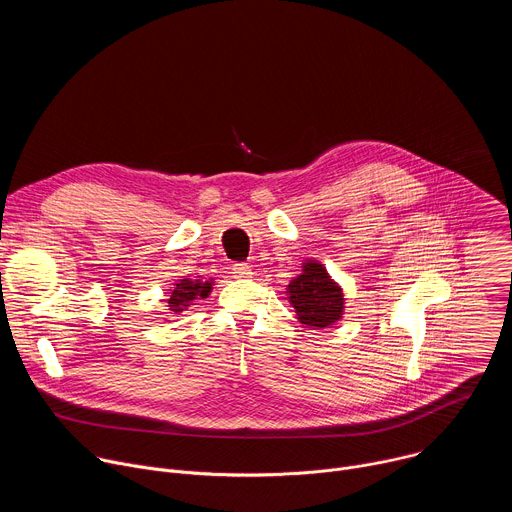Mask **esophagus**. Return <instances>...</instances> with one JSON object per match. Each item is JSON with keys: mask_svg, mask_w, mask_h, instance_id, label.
<instances>
[{"mask_svg": "<svg viewBox=\"0 0 512 512\" xmlns=\"http://www.w3.org/2000/svg\"><path fill=\"white\" fill-rule=\"evenodd\" d=\"M251 265H247V263H235L233 265V275L235 277H251Z\"/></svg>", "mask_w": 512, "mask_h": 512, "instance_id": "1", "label": "esophagus"}]
</instances>
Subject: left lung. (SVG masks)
I'll list each match as a JSON object with an SVG mask.
<instances>
[{
  "mask_svg": "<svg viewBox=\"0 0 512 512\" xmlns=\"http://www.w3.org/2000/svg\"><path fill=\"white\" fill-rule=\"evenodd\" d=\"M285 294L296 308L298 320L306 326L328 328L342 318V291L320 263L308 261L304 273L287 285Z\"/></svg>",
  "mask_w": 512,
  "mask_h": 512,
  "instance_id": "left-lung-1",
  "label": "left lung"
}]
</instances>
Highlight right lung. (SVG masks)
I'll list each match as a JSON object with an SVG mask.
<instances>
[{
    "label": "right lung",
    "mask_w": 512,
    "mask_h": 512,
    "mask_svg": "<svg viewBox=\"0 0 512 512\" xmlns=\"http://www.w3.org/2000/svg\"><path fill=\"white\" fill-rule=\"evenodd\" d=\"M212 283L208 281H190V279H182L180 283H176V287L172 289L170 300H168V308L172 312H182L190 306V302H194L196 298H206L210 294Z\"/></svg>",
    "instance_id": "add662e5"
}]
</instances>
